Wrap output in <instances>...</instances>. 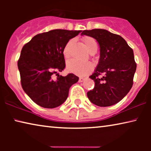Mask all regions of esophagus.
<instances>
[{"mask_svg": "<svg viewBox=\"0 0 151 151\" xmlns=\"http://www.w3.org/2000/svg\"><path fill=\"white\" fill-rule=\"evenodd\" d=\"M84 80H85V79H84V78H79V81H78V82H82Z\"/></svg>", "mask_w": 151, "mask_h": 151, "instance_id": "34e87169", "label": "esophagus"}]
</instances>
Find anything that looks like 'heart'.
I'll use <instances>...</instances> for the list:
<instances>
[{
    "instance_id": "obj_1",
    "label": "heart",
    "mask_w": 151,
    "mask_h": 151,
    "mask_svg": "<svg viewBox=\"0 0 151 151\" xmlns=\"http://www.w3.org/2000/svg\"><path fill=\"white\" fill-rule=\"evenodd\" d=\"M82 41H83L86 48L90 53L92 52L93 51H97L98 43L94 38L90 36H85L82 39ZM72 42H73V40H69L63 49L64 55L66 58L69 57ZM67 69L70 73H74L77 76H85L92 72L93 70V65L92 63H88V62L82 63V62H78L76 60H70L67 64Z\"/></svg>"
}]
</instances>
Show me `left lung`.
<instances>
[{"label":"left lung","mask_w":151,"mask_h":151,"mask_svg":"<svg viewBox=\"0 0 151 151\" xmlns=\"http://www.w3.org/2000/svg\"><path fill=\"white\" fill-rule=\"evenodd\" d=\"M81 35L92 37L100 45L98 65L89 77L95 86L87 92L88 98L98 106L117 104L133 86L137 67L133 49L122 37L105 29L84 30Z\"/></svg>","instance_id":"1"}]
</instances>
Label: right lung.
Masks as SVG:
<instances>
[{"mask_svg":"<svg viewBox=\"0 0 151 151\" xmlns=\"http://www.w3.org/2000/svg\"><path fill=\"white\" fill-rule=\"evenodd\" d=\"M80 32L51 30L37 34L22 47L18 61L20 82L24 91L39 106L53 109L63 104L69 88L79 80L73 73L62 76L58 72L65 68V45Z\"/></svg>","mask_w":151,"mask_h":151,"instance_id":"obj_1","label":"right lung"}]
</instances>
